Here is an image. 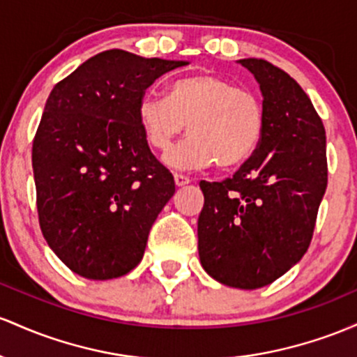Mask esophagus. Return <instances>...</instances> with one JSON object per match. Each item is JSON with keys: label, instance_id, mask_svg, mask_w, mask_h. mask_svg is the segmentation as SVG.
Segmentation results:
<instances>
[{"label": "esophagus", "instance_id": "obj_1", "mask_svg": "<svg viewBox=\"0 0 357 357\" xmlns=\"http://www.w3.org/2000/svg\"><path fill=\"white\" fill-rule=\"evenodd\" d=\"M174 178H175V185H177V187H183V185H187V183H190V178L187 177V175L175 174Z\"/></svg>", "mask_w": 357, "mask_h": 357}]
</instances>
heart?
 Here are the masks:
<instances>
[{
  "instance_id": "heart-1",
  "label": "heart",
  "mask_w": 357,
  "mask_h": 357,
  "mask_svg": "<svg viewBox=\"0 0 357 357\" xmlns=\"http://www.w3.org/2000/svg\"><path fill=\"white\" fill-rule=\"evenodd\" d=\"M146 145L167 151L182 133L187 136L165 157L180 170L215 162L227 168L253 155L265 131V106L253 91L215 74H195L172 82L167 98L145 94L136 107Z\"/></svg>"
}]
</instances>
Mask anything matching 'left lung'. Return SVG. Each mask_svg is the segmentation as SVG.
<instances>
[{
    "mask_svg": "<svg viewBox=\"0 0 357 357\" xmlns=\"http://www.w3.org/2000/svg\"><path fill=\"white\" fill-rule=\"evenodd\" d=\"M238 62L259 84L265 131L232 177L200 180L199 256L219 283L255 290L285 275L307 253L327 189L326 130L285 70L263 59Z\"/></svg>",
    "mask_w": 357,
    "mask_h": 357,
    "instance_id": "8db88e82",
    "label": "left lung"
}]
</instances>
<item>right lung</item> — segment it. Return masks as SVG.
Returning a JSON list of instances; mask_svg holds the SVG:
<instances>
[{
  "mask_svg": "<svg viewBox=\"0 0 357 357\" xmlns=\"http://www.w3.org/2000/svg\"><path fill=\"white\" fill-rule=\"evenodd\" d=\"M187 63L113 49L52 89L31 148L38 221L74 273L111 280L142 261L175 182L146 145L136 107L158 77Z\"/></svg>",
  "mask_w": 357,
  "mask_h": 357,
  "instance_id": "1",
  "label": "right lung"
}]
</instances>
